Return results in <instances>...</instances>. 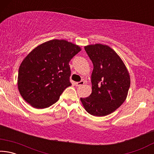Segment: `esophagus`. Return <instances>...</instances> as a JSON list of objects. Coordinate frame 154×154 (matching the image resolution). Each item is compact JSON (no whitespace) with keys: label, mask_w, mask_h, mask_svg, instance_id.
I'll list each match as a JSON object with an SVG mask.
<instances>
[{"label":"esophagus","mask_w":154,"mask_h":154,"mask_svg":"<svg viewBox=\"0 0 154 154\" xmlns=\"http://www.w3.org/2000/svg\"><path fill=\"white\" fill-rule=\"evenodd\" d=\"M84 82L83 81H81V82H76L75 83V85H77V86H81V85H82L84 84Z\"/></svg>","instance_id":"1"}]
</instances>
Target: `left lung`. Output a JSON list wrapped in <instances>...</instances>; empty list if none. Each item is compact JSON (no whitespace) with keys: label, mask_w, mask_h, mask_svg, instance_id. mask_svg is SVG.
Masks as SVG:
<instances>
[{"label":"left lung","mask_w":154,"mask_h":154,"mask_svg":"<svg viewBox=\"0 0 154 154\" xmlns=\"http://www.w3.org/2000/svg\"><path fill=\"white\" fill-rule=\"evenodd\" d=\"M94 66L91 76L92 94L81 101L88 113L107 116L126 100L130 85L128 72L123 61L107 45L96 44L85 47Z\"/></svg>","instance_id":"1"}]
</instances>
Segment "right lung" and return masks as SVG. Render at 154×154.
I'll return each mask as SVG.
<instances>
[{"mask_svg": "<svg viewBox=\"0 0 154 154\" xmlns=\"http://www.w3.org/2000/svg\"><path fill=\"white\" fill-rule=\"evenodd\" d=\"M81 51L78 45L54 39L36 47L26 57L18 72V90L36 109L50 106L70 85L69 62Z\"/></svg>", "mask_w": 154, "mask_h": 154, "instance_id": "add662e5", "label": "right lung"}]
</instances>
